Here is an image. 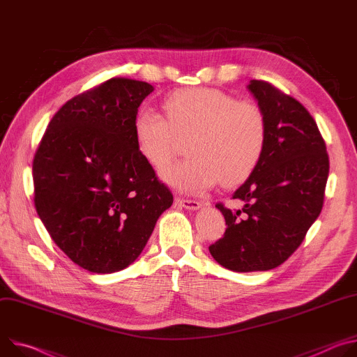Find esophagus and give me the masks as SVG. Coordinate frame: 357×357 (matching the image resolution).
<instances>
[{"label":"esophagus","instance_id":"esophagus-1","mask_svg":"<svg viewBox=\"0 0 357 357\" xmlns=\"http://www.w3.org/2000/svg\"><path fill=\"white\" fill-rule=\"evenodd\" d=\"M176 204H178L180 207H184L185 210H199L202 207V203L200 202H195V200H187V199H180V197H177L176 199Z\"/></svg>","mask_w":357,"mask_h":357}]
</instances>
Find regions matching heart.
<instances>
[{"label": "heart", "mask_w": 357, "mask_h": 357, "mask_svg": "<svg viewBox=\"0 0 357 357\" xmlns=\"http://www.w3.org/2000/svg\"><path fill=\"white\" fill-rule=\"evenodd\" d=\"M163 109L166 117L140 110L133 135L139 154L154 169L170 162L177 137H188L190 157L162 172L173 188L197 194L220 180L222 185H235L257 167L268 136L266 117L257 105L213 88H185L172 92Z\"/></svg>", "instance_id": "obj_1"}]
</instances>
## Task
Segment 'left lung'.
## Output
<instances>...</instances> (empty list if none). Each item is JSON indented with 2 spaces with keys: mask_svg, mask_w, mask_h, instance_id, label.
I'll use <instances>...</instances> for the list:
<instances>
[{
  "mask_svg": "<svg viewBox=\"0 0 357 357\" xmlns=\"http://www.w3.org/2000/svg\"><path fill=\"white\" fill-rule=\"evenodd\" d=\"M268 125L264 153L248 180L232 195L240 210L222 203L227 229L208 247L235 272L268 271L284 264L319 217L329 176V155L314 119L302 103L265 81H251Z\"/></svg>",
  "mask_w": 357,
  "mask_h": 357,
  "instance_id": "obj_1",
  "label": "left lung"
}]
</instances>
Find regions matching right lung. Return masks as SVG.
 Instances as JSON below:
<instances>
[{
  "mask_svg": "<svg viewBox=\"0 0 357 357\" xmlns=\"http://www.w3.org/2000/svg\"><path fill=\"white\" fill-rule=\"evenodd\" d=\"M147 82L112 77L68 100L32 163L33 203L54 243L79 266L112 273L146 247L173 194L136 149Z\"/></svg>",
  "mask_w": 357,
  "mask_h": 357,
  "instance_id": "obj_1",
  "label": "right lung"
}]
</instances>
